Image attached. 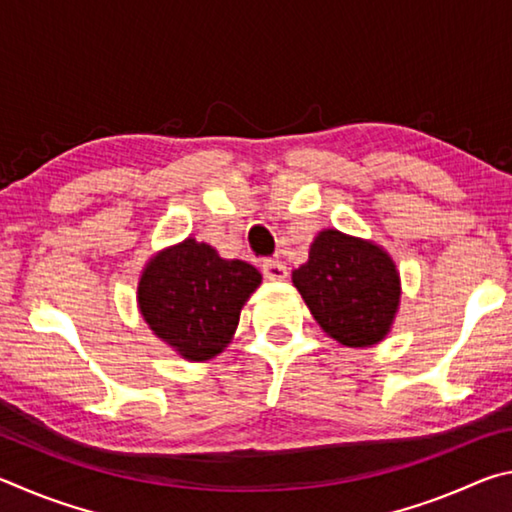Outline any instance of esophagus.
<instances>
[{
    "label": "esophagus",
    "mask_w": 512,
    "mask_h": 512,
    "mask_svg": "<svg viewBox=\"0 0 512 512\" xmlns=\"http://www.w3.org/2000/svg\"><path fill=\"white\" fill-rule=\"evenodd\" d=\"M262 273L268 280H284L287 277V266L282 262H277V259H264L262 262Z\"/></svg>",
    "instance_id": "34e87169"
}]
</instances>
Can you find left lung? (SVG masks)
Returning <instances> with one entry per match:
<instances>
[{"label":"left lung","instance_id":"1","mask_svg":"<svg viewBox=\"0 0 512 512\" xmlns=\"http://www.w3.org/2000/svg\"><path fill=\"white\" fill-rule=\"evenodd\" d=\"M291 282L320 329L345 348L384 341L400 311V271L388 250L336 228L318 232Z\"/></svg>","mask_w":512,"mask_h":512}]
</instances>
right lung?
<instances>
[{
  "label": "right lung",
  "mask_w": 512,
  "mask_h": 512,
  "mask_svg": "<svg viewBox=\"0 0 512 512\" xmlns=\"http://www.w3.org/2000/svg\"><path fill=\"white\" fill-rule=\"evenodd\" d=\"M262 284L244 259H223L187 237L149 257L137 282V309L151 332L185 361L221 354L237 332L241 309Z\"/></svg>",
  "instance_id": "1"
}]
</instances>
